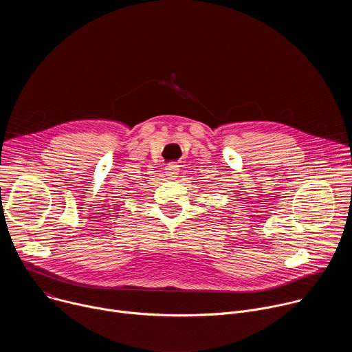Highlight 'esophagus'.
Listing matches in <instances>:
<instances>
[{
    "label": "esophagus",
    "mask_w": 352,
    "mask_h": 352,
    "mask_svg": "<svg viewBox=\"0 0 352 352\" xmlns=\"http://www.w3.org/2000/svg\"><path fill=\"white\" fill-rule=\"evenodd\" d=\"M179 167L177 163H171L166 167V177L168 179H175L177 177H179Z\"/></svg>",
    "instance_id": "obj_1"
}]
</instances>
